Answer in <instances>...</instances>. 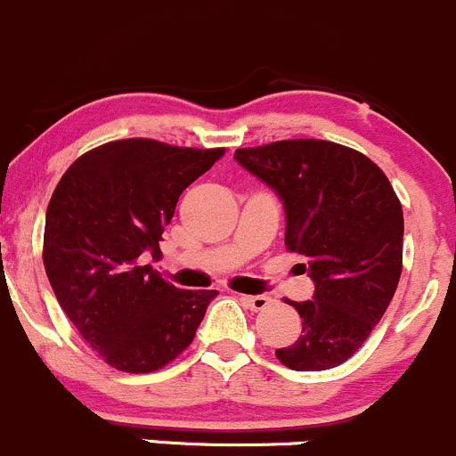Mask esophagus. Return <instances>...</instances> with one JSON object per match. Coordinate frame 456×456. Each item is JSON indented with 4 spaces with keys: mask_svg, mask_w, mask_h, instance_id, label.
Here are the masks:
<instances>
[{
    "mask_svg": "<svg viewBox=\"0 0 456 456\" xmlns=\"http://www.w3.org/2000/svg\"><path fill=\"white\" fill-rule=\"evenodd\" d=\"M239 299H241V304L246 305V308H250V310H264L265 305L270 304V299L265 295H241L239 297Z\"/></svg>",
    "mask_w": 456,
    "mask_h": 456,
    "instance_id": "34e87169",
    "label": "esophagus"
}]
</instances>
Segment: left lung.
Returning a JSON list of instances; mask_svg holds the SVG:
<instances>
[{"instance_id":"1","label":"left lung","mask_w":456,"mask_h":456,"mask_svg":"<svg viewBox=\"0 0 456 456\" xmlns=\"http://www.w3.org/2000/svg\"><path fill=\"white\" fill-rule=\"evenodd\" d=\"M234 159L277 192L286 248L314 283L313 299L292 301L299 339L274 354L299 372L339 366L381 322L401 277L403 210L390 182L366 155L322 139L239 148Z\"/></svg>"}]
</instances>
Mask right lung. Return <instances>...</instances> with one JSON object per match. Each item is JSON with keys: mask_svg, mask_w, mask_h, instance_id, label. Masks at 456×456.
Returning <instances> with one entry per match:
<instances>
[{"mask_svg": "<svg viewBox=\"0 0 456 456\" xmlns=\"http://www.w3.org/2000/svg\"><path fill=\"white\" fill-rule=\"evenodd\" d=\"M224 148L119 139L86 152L51 197L44 268L57 301L103 362L124 372L164 368L195 339L217 290H179L143 255L159 259L179 195Z\"/></svg>", "mask_w": 456, "mask_h": 456, "instance_id": "add662e5", "label": "right lung"}]
</instances>
